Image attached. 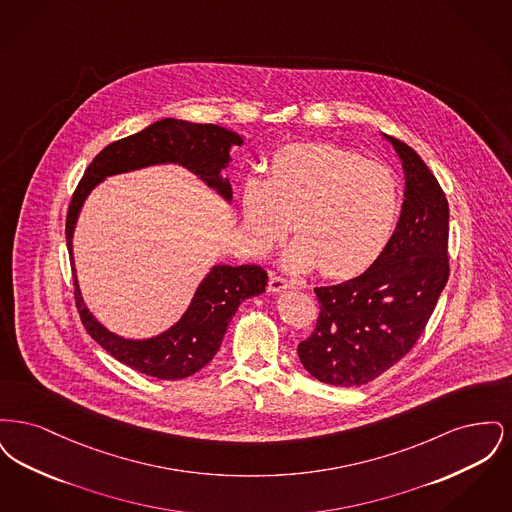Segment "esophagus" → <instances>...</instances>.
Listing matches in <instances>:
<instances>
[{"mask_svg":"<svg viewBox=\"0 0 512 512\" xmlns=\"http://www.w3.org/2000/svg\"><path fill=\"white\" fill-rule=\"evenodd\" d=\"M288 288H293V284L288 278H284L280 274H274V272L270 274V278H268V290L270 292H282V290H288Z\"/></svg>","mask_w":512,"mask_h":512,"instance_id":"esophagus-1","label":"esophagus"}]
</instances>
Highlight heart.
Listing matches in <instances>:
<instances>
[{
  "instance_id": "obj_1",
  "label": "heart",
  "mask_w": 512,
  "mask_h": 512,
  "mask_svg": "<svg viewBox=\"0 0 512 512\" xmlns=\"http://www.w3.org/2000/svg\"><path fill=\"white\" fill-rule=\"evenodd\" d=\"M401 209L391 169L355 151L307 144L274 155L267 178L244 190V220L259 249L278 242L292 222L295 268L317 265L326 276H351L386 247Z\"/></svg>"
}]
</instances>
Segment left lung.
<instances>
[{
  "mask_svg": "<svg viewBox=\"0 0 512 512\" xmlns=\"http://www.w3.org/2000/svg\"><path fill=\"white\" fill-rule=\"evenodd\" d=\"M405 171V201L390 242L363 274L315 288L320 313L299 361L324 384L363 386L422 336L449 278V205L413 147L390 136Z\"/></svg>",
  "mask_w": 512,
  "mask_h": 512,
  "instance_id": "8db88e82",
  "label": "left lung"
}]
</instances>
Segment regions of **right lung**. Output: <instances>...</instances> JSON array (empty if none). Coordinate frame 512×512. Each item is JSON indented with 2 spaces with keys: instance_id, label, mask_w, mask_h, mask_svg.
I'll use <instances>...</instances> for the list:
<instances>
[{
  "instance_id": "add662e5",
  "label": "right lung",
  "mask_w": 512,
  "mask_h": 512,
  "mask_svg": "<svg viewBox=\"0 0 512 512\" xmlns=\"http://www.w3.org/2000/svg\"><path fill=\"white\" fill-rule=\"evenodd\" d=\"M230 146H242V138L217 124L163 119L146 130L103 147L80 178L69 203L65 236L73 265V228L78 211L90 190L103 176L134 171L155 163H178L195 172L219 194L232 199V186L220 171L228 163ZM267 270L259 265L213 268L201 282L186 315L169 332L146 341L122 340L107 332L92 317L74 282V303L86 332L122 365L159 380H180L207 365L219 351L224 332L247 297L265 292Z\"/></svg>"
}]
</instances>
